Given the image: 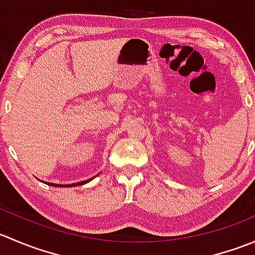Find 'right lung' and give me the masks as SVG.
Wrapping results in <instances>:
<instances>
[{"mask_svg":"<svg viewBox=\"0 0 255 255\" xmlns=\"http://www.w3.org/2000/svg\"><path fill=\"white\" fill-rule=\"evenodd\" d=\"M92 179H94V177H91V179L84 180V181H80V182H74V184H69V185L53 184V182H45V184H47V185H50V186H56V187H73V186H79V185H84V184H87V182H90V181H91Z\"/></svg>","mask_w":255,"mask_h":255,"instance_id":"right-lung-1","label":"right lung"}]
</instances>
